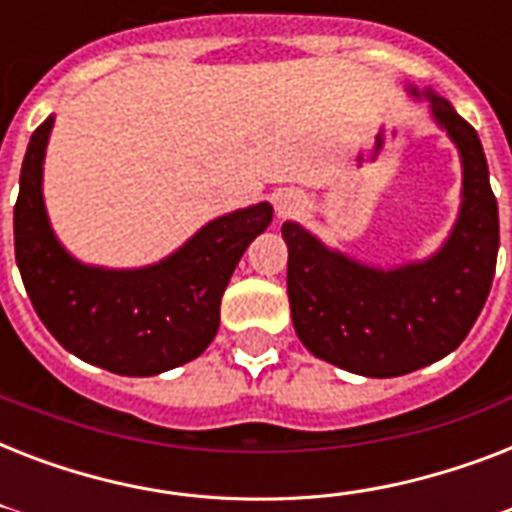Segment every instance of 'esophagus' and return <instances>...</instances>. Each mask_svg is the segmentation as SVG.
<instances>
[{"label": "esophagus", "mask_w": 512, "mask_h": 512, "mask_svg": "<svg viewBox=\"0 0 512 512\" xmlns=\"http://www.w3.org/2000/svg\"><path fill=\"white\" fill-rule=\"evenodd\" d=\"M276 207H279V215H287V212L295 209V201L289 199V196H281V199H276Z\"/></svg>", "instance_id": "34e87169"}]
</instances>
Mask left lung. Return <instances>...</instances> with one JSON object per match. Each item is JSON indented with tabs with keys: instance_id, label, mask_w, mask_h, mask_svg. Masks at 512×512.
Segmentation results:
<instances>
[{
	"instance_id": "left-lung-1",
	"label": "left lung",
	"mask_w": 512,
	"mask_h": 512,
	"mask_svg": "<svg viewBox=\"0 0 512 512\" xmlns=\"http://www.w3.org/2000/svg\"><path fill=\"white\" fill-rule=\"evenodd\" d=\"M433 119L460 148L462 207L436 255L393 271L327 249L284 223L287 292L297 337L316 358L364 377H398L449 356L476 324L492 289L500 215L478 132L433 90Z\"/></svg>"
}]
</instances>
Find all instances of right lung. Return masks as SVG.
<instances>
[{"label":"right lung","instance_id":"right-lung-1","mask_svg":"<svg viewBox=\"0 0 512 512\" xmlns=\"http://www.w3.org/2000/svg\"><path fill=\"white\" fill-rule=\"evenodd\" d=\"M50 130L47 116L28 140L15 201V260L36 316L74 356L127 377H151L201 356L220 327V300L233 268L271 225V204L217 217L148 268L82 265L60 247L44 209Z\"/></svg>","mask_w":512,"mask_h":512}]
</instances>
